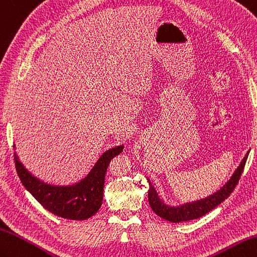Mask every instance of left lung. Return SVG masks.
<instances>
[{"instance_id":"obj_1","label":"left lung","mask_w":257,"mask_h":257,"mask_svg":"<svg viewBox=\"0 0 257 257\" xmlns=\"http://www.w3.org/2000/svg\"><path fill=\"white\" fill-rule=\"evenodd\" d=\"M247 156H248V152L243 158L240 166L236 168L234 174L232 175L230 180L227 181L220 190L214 192L213 195H211L207 198L201 199V200L185 203L182 204V206H178V207H170L168 204H165L162 199H159L155 188H154V186L152 185L151 180L147 179L148 184H150V190H148V202H150L152 210L157 215L161 216V218L167 220L169 222H174V223L201 218V216H203L204 214L210 212L211 210H213L215 207H218L221 202H223L225 199L231 195L232 191L234 190V188L237 185L238 180H240V177L243 173Z\"/></svg>"}]
</instances>
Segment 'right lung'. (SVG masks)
I'll return each instance as SVG.
<instances>
[{"label": "right lung", "mask_w": 257, "mask_h": 257, "mask_svg": "<svg viewBox=\"0 0 257 257\" xmlns=\"http://www.w3.org/2000/svg\"><path fill=\"white\" fill-rule=\"evenodd\" d=\"M124 146L110 148L101 155L90 173L71 186H55L36 178L14 154L15 167L22 184L32 196L47 209L64 219L85 220L98 212L103 199L104 178L111 159L122 153Z\"/></svg>", "instance_id": "1"}]
</instances>
